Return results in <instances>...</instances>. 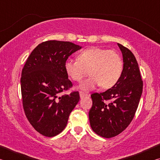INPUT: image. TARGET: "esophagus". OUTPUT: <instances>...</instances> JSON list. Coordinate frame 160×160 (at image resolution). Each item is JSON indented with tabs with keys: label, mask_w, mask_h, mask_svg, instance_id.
I'll return each instance as SVG.
<instances>
[{
	"label": "esophagus",
	"mask_w": 160,
	"mask_h": 160,
	"mask_svg": "<svg viewBox=\"0 0 160 160\" xmlns=\"http://www.w3.org/2000/svg\"><path fill=\"white\" fill-rule=\"evenodd\" d=\"M87 96H88V94H85L84 92H80V97L81 99H82V98H84V97H85Z\"/></svg>",
	"instance_id": "esophagus-1"
}]
</instances>
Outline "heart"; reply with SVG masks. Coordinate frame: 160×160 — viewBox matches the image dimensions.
I'll return each mask as SVG.
<instances>
[{
	"mask_svg": "<svg viewBox=\"0 0 160 160\" xmlns=\"http://www.w3.org/2000/svg\"><path fill=\"white\" fill-rule=\"evenodd\" d=\"M78 59H67L64 68L68 76L77 82L82 80L90 70L91 76L78 86L83 92H90L99 86L109 89L118 82L122 75L123 60L114 51L99 47L88 48L78 54Z\"/></svg>",
	"mask_w": 160,
	"mask_h": 160,
	"instance_id": "obj_1",
	"label": "heart"
}]
</instances>
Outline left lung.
<instances>
[{"mask_svg":"<svg viewBox=\"0 0 160 160\" xmlns=\"http://www.w3.org/2000/svg\"><path fill=\"white\" fill-rule=\"evenodd\" d=\"M123 69L118 82L104 92L91 95L92 107L89 112L92 129L98 135L110 138L123 132L131 122L142 92L138 64L131 51L120 44ZM112 99L109 105L104 100Z\"/></svg>","mask_w":160,"mask_h":160,"instance_id":"left-lung-1","label":"left lung"}]
</instances>
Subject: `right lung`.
Listing matches in <instances>:
<instances>
[{"instance_id": "obj_1", "label": "right lung", "mask_w": 160, "mask_h": 160, "mask_svg": "<svg viewBox=\"0 0 160 160\" xmlns=\"http://www.w3.org/2000/svg\"><path fill=\"white\" fill-rule=\"evenodd\" d=\"M81 48L69 42H42L32 51L22 71L25 115L34 128L44 136L53 137L63 131L79 102L78 92L59 94L72 85L64 68L65 61Z\"/></svg>"}]
</instances>
